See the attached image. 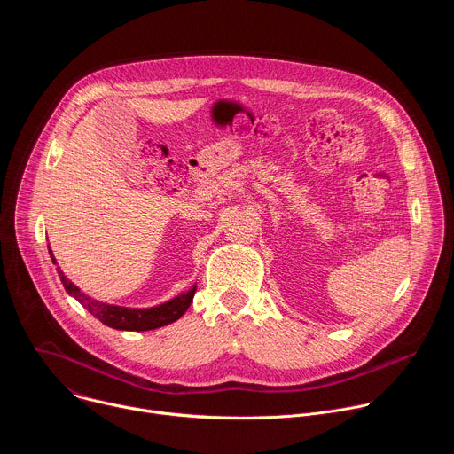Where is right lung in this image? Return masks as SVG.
Listing matches in <instances>:
<instances>
[{
    "mask_svg": "<svg viewBox=\"0 0 454 454\" xmlns=\"http://www.w3.org/2000/svg\"><path fill=\"white\" fill-rule=\"evenodd\" d=\"M48 253L51 256V262L57 264L51 249H48ZM57 273H59V278H60L64 289H67V293L70 296H74L90 314H93L97 319H100L104 325L116 329V331H154V329L168 325V323H174L186 312V309L190 307L193 294H196V289H198V286L193 284L188 291L174 296L172 300H168L165 303H160L154 307H145V309H137V307H121V305L98 301V300L88 296L86 293H82L72 280H68V277L62 273V270L59 266H57Z\"/></svg>",
    "mask_w": 454,
    "mask_h": 454,
    "instance_id": "obj_1",
    "label": "right lung"
}]
</instances>
